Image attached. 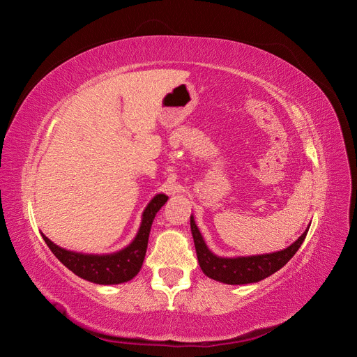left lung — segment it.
<instances>
[{"instance_id": "1", "label": "left lung", "mask_w": 357, "mask_h": 357, "mask_svg": "<svg viewBox=\"0 0 357 357\" xmlns=\"http://www.w3.org/2000/svg\"><path fill=\"white\" fill-rule=\"evenodd\" d=\"M307 231L302 234L299 238L290 244L284 250L266 253V255H256V256H240V257H220L210 252V248L205 244L202 235L198 229V226L190 215V231L195 243L198 262L202 269V273L226 284H248L257 283L261 280L269 277L282 269L294 255L298 252L301 244L304 243Z\"/></svg>"}]
</instances>
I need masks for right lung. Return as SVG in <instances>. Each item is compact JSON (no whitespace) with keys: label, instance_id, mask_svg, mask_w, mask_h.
<instances>
[{"label":"right lung","instance_id":"right-lung-1","mask_svg":"<svg viewBox=\"0 0 357 357\" xmlns=\"http://www.w3.org/2000/svg\"><path fill=\"white\" fill-rule=\"evenodd\" d=\"M168 197L164 193L158 195L149 202L143 213L142 225H139L138 234L134 241L126 245L122 250L110 255H84L70 252L52 243L46 235H43V240L46 241L52 253L55 255L59 261L66 265L70 271L80 278L88 280V282L96 284H119L132 280L142 269L150 228L156 213L160 210L162 205L167 202Z\"/></svg>","mask_w":357,"mask_h":357}]
</instances>
